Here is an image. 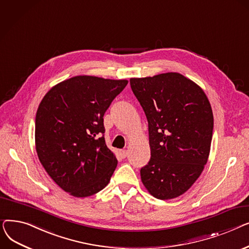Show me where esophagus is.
<instances>
[{
    "label": "esophagus",
    "mask_w": 249,
    "mask_h": 249,
    "mask_svg": "<svg viewBox=\"0 0 249 249\" xmlns=\"http://www.w3.org/2000/svg\"><path fill=\"white\" fill-rule=\"evenodd\" d=\"M120 156H121L122 159H125L126 156H127V150H125V149L120 150Z\"/></svg>",
    "instance_id": "34e87169"
}]
</instances>
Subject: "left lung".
Instances as JSON below:
<instances>
[{
  "instance_id": "8db88e82",
  "label": "left lung",
  "mask_w": 249,
  "mask_h": 249,
  "mask_svg": "<svg viewBox=\"0 0 249 249\" xmlns=\"http://www.w3.org/2000/svg\"><path fill=\"white\" fill-rule=\"evenodd\" d=\"M148 122L150 160L140 176L160 200L186 193L210 153L214 118L203 89L178 72L130 78Z\"/></svg>"
}]
</instances>
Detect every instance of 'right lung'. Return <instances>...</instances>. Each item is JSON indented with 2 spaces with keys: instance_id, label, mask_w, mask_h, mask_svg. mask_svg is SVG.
Segmentation results:
<instances>
[{
  "instance_id": "1",
  "label": "right lung",
  "mask_w": 249,
  "mask_h": 249,
  "mask_svg": "<svg viewBox=\"0 0 249 249\" xmlns=\"http://www.w3.org/2000/svg\"><path fill=\"white\" fill-rule=\"evenodd\" d=\"M126 80L80 75L52 88L39 105L35 144L39 160L56 184L85 198L108 185L117 159L105 142L104 115Z\"/></svg>"
}]
</instances>
